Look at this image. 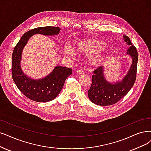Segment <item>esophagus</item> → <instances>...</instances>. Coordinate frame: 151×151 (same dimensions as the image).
<instances>
[{"instance_id":"1","label":"esophagus","mask_w":151,"mask_h":151,"mask_svg":"<svg viewBox=\"0 0 151 151\" xmlns=\"http://www.w3.org/2000/svg\"><path fill=\"white\" fill-rule=\"evenodd\" d=\"M77 73H78V74H83V73H84V71H83L81 70H78L77 71Z\"/></svg>"}]
</instances>
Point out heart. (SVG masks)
Listing matches in <instances>:
<instances>
[{"label": "heart", "instance_id": "b5f03b06", "mask_svg": "<svg viewBox=\"0 0 151 151\" xmlns=\"http://www.w3.org/2000/svg\"><path fill=\"white\" fill-rule=\"evenodd\" d=\"M104 46V43L102 41L89 38L77 42L75 45V51L79 55H90L93 54L90 58V63L95 65L101 63L106 57V52L102 50ZM65 54L70 57H73L75 52L71 47H66L65 48Z\"/></svg>", "mask_w": 151, "mask_h": 151}]
</instances>
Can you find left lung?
<instances>
[{"label": "left lung", "mask_w": 151, "mask_h": 151, "mask_svg": "<svg viewBox=\"0 0 151 151\" xmlns=\"http://www.w3.org/2000/svg\"><path fill=\"white\" fill-rule=\"evenodd\" d=\"M125 42L130 47L127 54L131 56L132 63L129 72L120 82L111 84L105 80L103 75V67L100 66L93 71L92 83L89 89L88 95L90 101L99 106H109L118 103L128 93L134 84L138 61V53L136 48L132 45L130 38L124 36Z\"/></svg>", "instance_id": "left-lung-1"}]
</instances>
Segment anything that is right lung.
Returning a JSON list of instances; mask_svg holds the SVG:
<instances>
[{
  "mask_svg": "<svg viewBox=\"0 0 151 151\" xmlns=\"http://www.w3.org/2000/svg\"><path fill=\"white\" fill-rule=\"evenodd\" d=\"M60 29L57 27H37L25 33L14 47L12 55V76L16 86L22 93L36 102L50 101L57 97L62 89L67 77L72 74V69L57 66L43 79L33 80L22 71L20 62L23 48L29 38L35 33L45 35H57Z\"/></svg>",
  "mask_w": 151,
  "mask_h": 151,
  "instance_id": "obj_1",
  "label": "right lung"
}]
</instances>
